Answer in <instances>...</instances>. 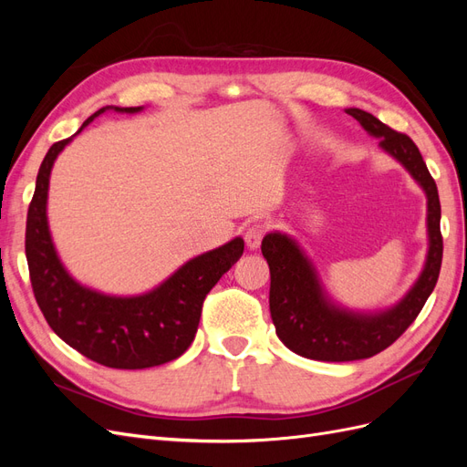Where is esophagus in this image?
<instances>
[{
  "instance_id": "1",
  "label": "esophagus",
  "mask_w": 467,
  "mask_h": 467,
  "mask_svg": "<svg viewBox=\"0 0 467 467\" xmlns=\"http://www.w3.org/2000/svg\"><path fill=\"white\" fill-rule=\"evenodd\" d=\"M265 223H255V225H251V228L245 232V245H247V249L249 251H255L259 245H261V239H263V235H265Z\"/></svg>"
}]
</instances>
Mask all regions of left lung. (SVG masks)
Segmentation results:
<instances>
[{"label":"left lung","instance_id":"8db88e82","mask_svg":"<svg viewBox=\"0 0 467 467\" xmlns=\"http://www.w3.org/2000/svg\"><path fill=\"white\" fill-rule=\"evenodd\" d=\"M345 112L378 138V146L400 161L425 191L429 249L419 278L400 302L376 312H358L331 298L314 261L294 237L282 232H268L263 237L261 251L271 268L268 306L276 335L296 355L325 362L370 358L388 348L419 316L436 286L442 265L441 201L419 148L407 134L391 130L370 112L355 107Z\"/></svg>","mask_w":467,"mask_h":467}]
</instances>
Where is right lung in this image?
I'll return each mask as SVG.
<instances>
[{"label": "right lung", "instance_id": "1", "mask_svg": "<svg viewBox=\"0 0 467 467\" xmlns=\"http://www.w3.org/2000/svg\"><path fill=\"white\" fill-rule=\"evenodd\" d=\"M107 110L136 115L144 107L99 109L74 136ZM74 136L56 142L45 155L26 214L25 253L40 312L64 343L109 368L142 370L175 360L191 347L199 329L206 294L244 255V239L234 237L189 259L144 294L115 296L81 285L56 251L47 212L54 161Z\"/></svg>", "mask_w": 467, "mask_h": 467}]
</instances>
